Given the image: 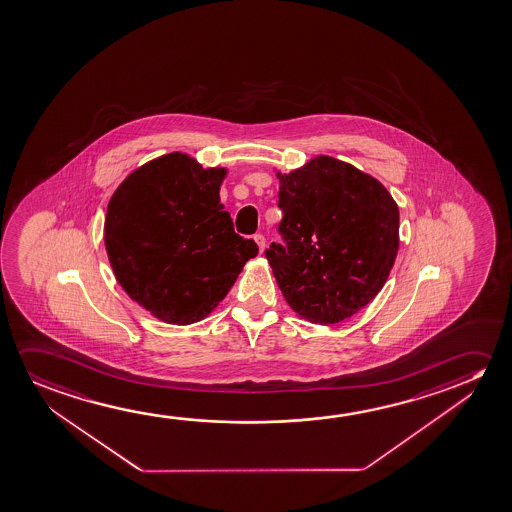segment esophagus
<instances>
[{"label": "esophagus", "instance_id": "obj_1", "mask_svg": "<svg viewBox=\"0 0 512 512\" xmlns=\"http://www.w3.org/2000/svg\"><path fill=\"white\" fill-rule=\"evenodd\" d=\"M253 239H255V243L259 246L260 253L264 252V248H266V237L262 236V234H255Z\"/></svg>", "mask_w": 512, "mask_h": 512}]
</instances>
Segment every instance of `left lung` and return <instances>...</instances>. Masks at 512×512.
Listing matches in <instances>:
<instances>
[{
    "instance_id": "left-lung-1",
    "label": "left lung",
    "mask_w": 512,
    "mask_h": 512,
    "mask_svg": "<svg viewBox=\"0 0 512 512\" xmlns=\"http://www.w3.org/2000/svg\"><path fill=\"white\" fill-rule=\"evenodd\" d=\"M276 177L285 244L266 252L276 284L299 317L340 323L378 296L394 268L399 207L378 179L330 156Z\"/></svg>"
}]
</instances>
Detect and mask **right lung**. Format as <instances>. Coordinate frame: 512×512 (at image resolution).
<instances>
[{"label":"right lung","instance_id":"obj_1","mask_svg":"<svg viewBox=\"0 0 512 512\" xmlns=\"http://www.w3.org/2000/svg\"><path fill=\"white\" fill-rule=\"evenodd\" d=\"M225 177L227 168L170 152L129 173L108 204L104 244L115 278L165 323L205 319L259 253L223 211Z\"/></svg>","mask_w":512,"mask_h":512}]
</instances>
